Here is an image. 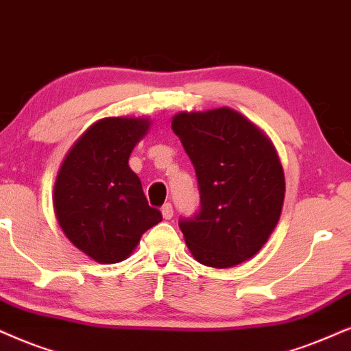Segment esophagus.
I'll use <instances>...</instances> for the list:
<instances>
[{
	"mask_svg": "<svg viewBox=\"0 0 351 351\" xmlns=\"http://www.w3.org/2000/svg\"><path fill=\"white\" fill-rule=\"evenodd\" d=\"M162 215H163V219H165V220H170L173 217V207H171L170 202H167L165 206L162 207Z\"/></svg>",
	"mask_w": 351,
	"mask_h": 351,
	"instance_id": "esophagus-1",
	"label": "esophagus"
}]
</instances>
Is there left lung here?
<instances>
[{
	"label": "left lung",
	"instance_id": "1",
	"mask_svg": "<svg viewBox=\"0 0 351 351\" xmlns=\"http://www.w3.org/2000/svg\"><path fill=\"white\" fill-rule=\"evenodd\" d=\"M171 130L193 162L201 208L181 219L191 254L227 269L259 252L280 219L285 175L277 150L254 123L228 106L181 112Z\"/></svg>",
	"mask_w": 351,
	"mask_h": 351
}]
</instances>
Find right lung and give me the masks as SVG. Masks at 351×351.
<instances>
[{"instance_id": "add662e5", "label": "right lung", "mask_w": 351, "mask_h": 351, "mask_svg": "<svg viewBox=\"0 0 351 351\" xmlns=\"http://www.w3.org/2000/svg\"><path fill=\"white\" fill-rule=\"evenodd\" d=\"M147 118H104L76 141L58 171L55 215L77 250L100 264L121 263L162 221L128 162L147 134Z\"/></svg>"}]
</instances>
